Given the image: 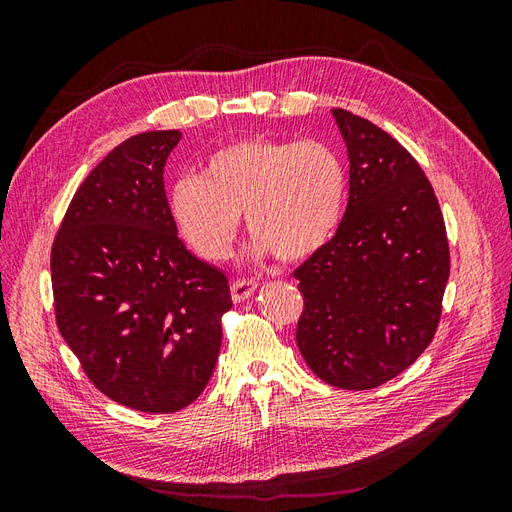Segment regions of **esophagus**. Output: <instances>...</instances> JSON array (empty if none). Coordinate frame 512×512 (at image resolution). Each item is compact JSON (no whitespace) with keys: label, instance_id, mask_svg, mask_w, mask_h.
I'll list each match as a JSON object with an SVG mask.
<instances>
[{"label":"esophagus","instance_id":"esophagus-1","mask_svg":"<svg viewBox=\"0 0 512 512\" xmlns=\"http://www.w3.org/2000/svg\"><path fill=\"white\" fill-rule=\"evenodd\" d=\"M256 288H258V284L254 280H237V282H232V286H230L232 301H235V303L247 301L256 292Z\"/></svg>","mask_w":512,"mask_h":512}]
</instances>
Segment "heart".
Wrapping results in <instances>:
<instances>
[{
	"label": "heart",
	"mask_w": 512,
	"mask_h": 512,
	"mask_svg": "<svg viewBox=\"0 0 512 512\" xmlns=\"http://www.w3.org/2000/svg\"><path fill=\"white\" fill-rule=\"evenodd\" d=\"M344 196L346 170L327 145L247 138L215 151L200 177L175 181L168 211L200 258L224 260L245 215L256 258L294 262L333 237Z\"/></svg>",
	"instance_id": "obj_1"
}]
</instances>
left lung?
<instances>
[{
    "instance_id": "obj_1",
    "label": "left lung",
    "mask_w": 512,
    "mask_h": 512,
    "mask_svg": "<svg viewBox=\"0 0 512 512\" xmlns=\"http://www.w3.org/2000/svg\"><path fill=\"white\" fill-rule=\"evenodd\" d=\"M350 196L335 237L294 271L297 346L314 374L365 391L408 369L438 329L451 271L438 198L393 136L344 108Z\"/></svg>"
}]
</instances>
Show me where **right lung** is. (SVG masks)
<instances>
[{
  "mask_svg": "<svg viewBox=\"0 0 512 512\" xmlns=\"http://www.w3.org/2000/svg\"><path fill=\"white\" fill-rule=\"evenodd\" d=\"M179 130L136 134L76 190L51 252L61 337L98 389L138 412L205 391L232 307L226 275L177 237L164 166Z\"/></svg>",
  "mask_w": 512,
  "mask_h": 512,
  "instance_id": "right-lung-1",
  "label": "right lung"
}]
</instances>
